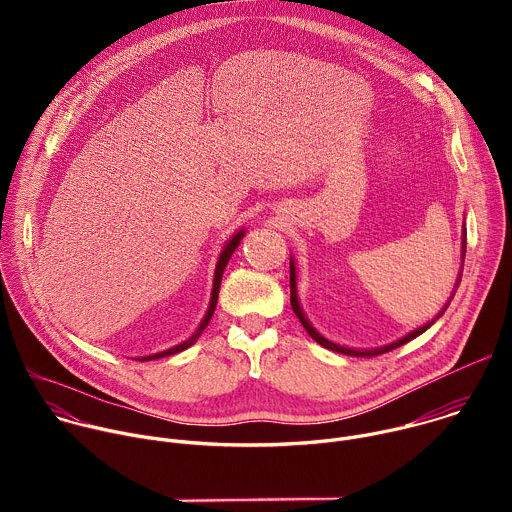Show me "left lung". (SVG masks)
Segmentation results:
<instances>
[{
    "label": "left lung",
    "instance_id": "1",
    "mask_svg": "<svg viewBox=\"0 0 512 512\" xmlns=\"http://www.w3.org/2000/svg\"><path fill=\"white\" fill-rule=\"evenodd\" d=\"M466 255V237H464V243H462V257ZM462 275V273H460ZM458 285V283H456ZM289 302H291V308H294V312H296V316L300 318V322H302V326L306 328V332L318 342V344H322L324 348H330V350H334V352H342V354H348V356H377V354H383V352H389V350H393V348H399V346H403V344H407L409 340H413V338H417L419 334H423L435 320H431V322H427L425 326H421V328H417V330H413V332H409L407 336H403V338H399L397 342H393V344H389V346H383V348H373V350H354V348H346V346H340V344H334V342H330V340H326L322 334H318L316 330H314V326L306 320V316H304V312H302V308H300V302H298V287H296V265H294V259H289ZM448 308V306H446ZM444 308V310H446ZM444 312H440L437 314L435 318H440Z\"/></svg>",
    "mask_w": 512,
    "mask_h": 512
}]
</instances>
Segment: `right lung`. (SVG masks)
I'll return each mask as SVG.
<instances>
[{"mask_svg": "<svg viewBox=\"0 0 512 512\" xmlns=\"http://www.w3.org/2000/svg\"><path fill=\"white\" fill-rule=\"evenodd\" d=\"M243 235H245V231H239L237 235H233V239H231V241L225 245V249H223L221 257H218V263H216V271H214V283H212V296H210V306H208V312H206L204 320H202V322H200V326L196 328V332H194V334H192L188 340H184L182 344H178V346H172V348H168V350H164V352H158V354L141 356V358H137V360H154V358L170 356V354H176V352H182V350H186L188 346H192V344L198 340V336H200V334H202V330L208 326V322H210V318H212V314H214V308H216V302H218V289H221V279H223L225 267H227V263H229L231 255L235 253V249L239 247V243H241Z\"/></svg>", "mask_w": 512, "mask_h": 512, "instance_id": "obj_1", "label": "right lung"}]
</instances>
